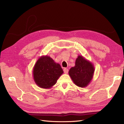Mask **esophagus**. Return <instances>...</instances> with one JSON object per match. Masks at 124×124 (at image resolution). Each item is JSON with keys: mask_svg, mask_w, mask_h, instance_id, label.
Instances as JSON below:
<instances>
[{"mask_svg": "<svg viewBox=\"0 0 124 124\" xmlns=\"http://www.w3.org/2000/svg\"><path fill=\"white\" fill-rule=\"evenodd\" d=\"M68 69H67V68H64L63 69V71L64 73H68Z\"/></svg>", "mask_w": 124, "mask_h": 124, "instance_id": "esophagus-1", "label": "esophagus"}]
</instances>
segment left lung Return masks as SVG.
<instances>
[{"label": "left lung", "mask_w": 124, "mask_h": 124, "mask_svg": "<svg viewBox=\"0 0 124 124\" xmlns=\"http://www.w3.org/2000/svg\"><path fill=\"white\" fill-rule=\"evenodd\" d=\"M94 67L92 63L81 55L76 60L75 67L71 68L69 75L76 85L86 87L93 77Z\"/></svg>", "instance_id": "left-lung-1"}]
</instances>
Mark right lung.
Listing matches in <instances>:
<instances>
[{"label": "right lung", "mask_w": 124, "mask_h": 124, "mask_svg": "<svg viewBox=\"0 0 124 124\" xmlns=\"http://www.w3.org/2000/svg\"><path fill=\"white\" fill-rule=\"evenodd\" d=\"M32 73L34 81L39 87L49 89L56 83L63 71L59 63L46 55L40 56L37 61Z\"/></svg>", "instance_id": "obj_1"}]
</instances>
